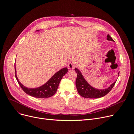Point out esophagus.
<instances>
[{
	"mask_svg": "<svg viewBox=\"0 0 134 134\" xmlns=\"http://www.w3.org/2000/svg\"><path fill=\"white\" fill-rule=\"evenodd\" d=\"M75 64L74 63H69L68 65V68L69 69H74L75 68Z\"/></svg>",
	"mask_w": 134,
	"mask_h": 134,
	"instance_id": "esophagus-1",
	"label": "esophagus"
}]
</instances>
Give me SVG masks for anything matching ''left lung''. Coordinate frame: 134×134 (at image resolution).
Listing matches in <instances>:
<instances>
[{
  "label": "left lung",
  "mask_w": 134,
  "mask_h": 134,
  "mask_svg": "<svg viewBox=\"0 0 134 134\" xmlns=\"http://www.w3.org/2000/svg\"><path fill=\"white\" fill-rule=\"evenodd\" d=\"M107 40L108 41H114L112 38L109 35L107 36ZM75 70L77 73V78L76 80V86L77 91L80 95L82 97L87 98H98L104 97L110 91L114 86L116 81L112 83L109 87L105 89H97L91 87L84 79L81 71L76 68H75ZM119 74V72L118 75Z\"/></svg>",
  "instance_id": "8db88e82"
}]
</instances>
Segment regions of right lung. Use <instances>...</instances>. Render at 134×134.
Here are the masks:
<instances>
[{
    "mask_svg": "<svg viewBox=\"0 0 134 134\" xmlns=\"http://www.w3.org/2000/svg\"><path fill=\"white\" fill-rule=\"evenodd\" d=\"M37 31H39V30ZM67 71L68 69L67 67L60 69L43 86L37 88L32 89L25 87L20 83L16 76V70L15 65V77L20 87L27 94L39 98H46L54 95L57 92L61 80L67 73Z\"/></svg>",
    "mask_w": 134,
    "mask_h": 134,
    "instance_id": "add662e5",
    "label": "right lung"
}]
</instances>
